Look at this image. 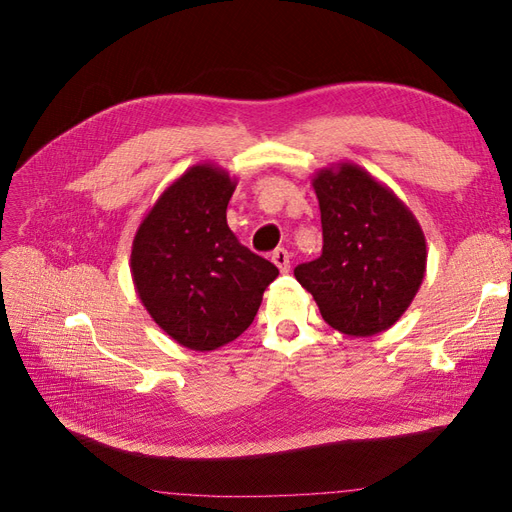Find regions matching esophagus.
<instances>
[{
	"label": "esophagus",
	"instance_id": "34e87169",
	"mask_svg": "<svg viewBox=\"0 0 512 512\" xmlns=\"http://www.w3.org/2000/svg\"><path fill=\"white\" fill-rule=\"evenodd\" d=\"M271 260L275 262V267L282 273H288L290 269V254L284 250V247H277V250L271 254Z\"/></svg>",
	"mask_w": 512,
	"mask_h": 512
}]
</instances>
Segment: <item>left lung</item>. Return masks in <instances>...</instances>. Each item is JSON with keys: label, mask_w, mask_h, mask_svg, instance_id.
I'll use <instances>...</instances> for the list:
<instances>
[{"label": "left lung", "mask_w": 512, "mask_h": 512, "mask_svg": "<svg viewBox=\"0 0 512 512\" xmlns=\"http://www.w3.org/2000/svg\"><path fill=\"white\" fill-rule=\"evenodd\" d=\"M322 254L294 269L324 322L344 335L391 329L423 284L425 232L397 194L365 168L339 162L312 177Z\"/></svg>", "instance_id": "8db88e82"}]
</instances>
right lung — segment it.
Instances as JSON below:
<instances>
[{"label":"right lung","instance_id":"1","mask_svg":"<svg viewBox=\"0 0 512 512\" xmlns=\"http://www.w3.org/2000/svg\"><path fill=\"white\" fill-rule=\"evenodd\" d=\"M235 188L222 166H190L158 196L132 241L138 299L168 337L196 352L235 342L280 275L228 228Z\"/></svg>","mask_w":512,"mask_h":512}]
</instances>
